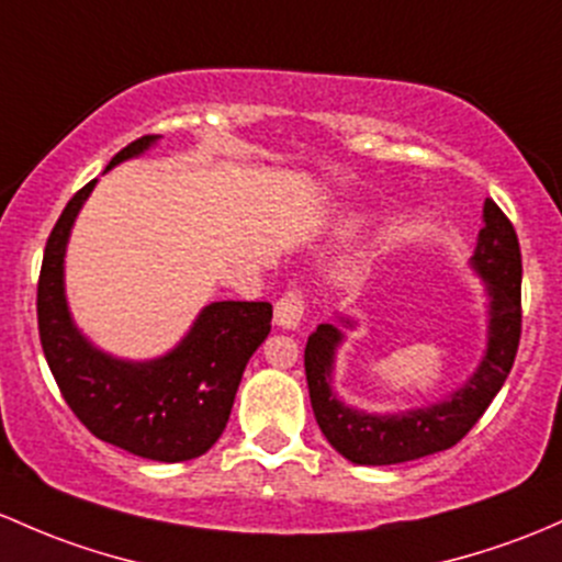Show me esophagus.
Wrapping results in <instances>:
<instances>
[{
	"mask_svg": "<svg viewBox=\"0 0 562 562\" xmlns=\"http://www.w3.org/2000/svg\"><path fill=\"white\" fill-rule=\"evenodd\" d=\"M303 316H305V297L303 292H297V289L286 292L279 303H276V324H279L281 329H297L300 322H303Z\"/></svg>",
	"mask_w": 562,
	"mask_h": 562,
	"instance_id": "34e87169",
	"label": "esophagus"
}]
</instances>
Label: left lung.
<instances>
[{"label":"left lung","mask_w":562,"mask_h":562,"mask_svg":"<svg viewBox=\"0 0 562 562\" xmlns=\"http://www.w3.org/2000/svg\"><path fill=\"white\" fill-rule=\"evenodd\" d=\"M482 220L485 227L476 238L472 268L485 281L491 297L487 351L474 375L448 400L400 415H370L348 407L331 391V367L342 331L335 324H318L307 337L305 378L313 415L331 448L348 461L359 467H389L452 448L472 431L509 375L522 331L520 240L509 216L491 198L482 209Z\"/></svg>","instance_id":"8db88e82"}]
</instances>
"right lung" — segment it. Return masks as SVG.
Wrapping results in <instances>:
<instances>
[{"mask_svg": "<svg viewBox=\"0 0 562 562\" xmlns=\"http://www.w3.org/2000/svg\"><path fill=\"white\" fill-rule=\"evenodd\" d=\"M155 142L158 136L131 142L106 171ZM93 187L95 179L75 192L47 238L37 283L42 351L66 404L93 437L149 461H190L225 431L240 375L270 331L273 305L211 303L184 340L153 361L114 359L90 346L66 305L64 255Z\"/></svg>", "mask_w": 562, "mask_h": 562, "instance_id": "1", "label": "right lung"}]
</instances>
